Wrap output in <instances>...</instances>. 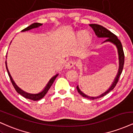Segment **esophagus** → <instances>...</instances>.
<instances>
[{"label":"esophagus","instance_id":"34e87169","mask_svg":"<svg viewBox=\"0 0 133 133\" xmlns=\"http://www.w3.org/2000/svg\"><path fill=\"white\" fill-rule=\"evenodd\" d=\"M76 62L74 61H68V62L66 63V64H65V67L66 69H71L72 68V67H74V65H75Z\"/></svg>","mask_w":133,"mask_h":133}]
</instances>
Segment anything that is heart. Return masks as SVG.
<instances>
[{"mask_svg": "<svg viewBox=\"0 0 133 133\" xmlns=\"http://www.w3.org/2000/svg\"><path fill=\"white\" fill-rule=\"evenodd\" d=\"M77 38L81 41L83 46H86L90 41L89 34L88 32H81L77 34Z\"/></svg>", "mask_w": 133, "mask_h": 133, "instance_id": "obj_1", "label": "heart"}]
</instances>
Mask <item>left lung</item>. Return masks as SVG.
<instances>
[{
  "label": "left lung",
  "instance_id": "obj_1",
  "mask_svg": "<svg viewBox=\"0 0 133 133\" xmlns=\"http://www.w3.org/2000/svg\"><path fill=\"white\" fill-rule=\"evenodd\" d=\"M89 25L92 28V29L94 30V31L95 32V34L96 36L98 37H107L106 41L104 42H111L114 44H115L117 47V49H118V54H119V71L117 72V74L116 77V78L114 79V82H112V84L111 85V86L109 88V89H108L105 92H104L103 94H102L101 95L97 96V97H89V96H86V94H84L83 92H81L80 91V89H79V87L77 86V90L78 91L79 94L81 95L82 97H85V98L88 99H99L100 97H103V96H106L107 94H108L111 91H112V89L115 88V86H116L117 82H118L119 79L121 74L122 71H123V67H124V51H123V45H122L121 42L119 40V39L116 36L115 34H114L113 33L111 32V31H109V30H108L107 29L105 28L102 26V25H98V24H89Z\"/></svg>",
  "mask_w": 133,
  "mask_h": 133
}]
</instances>
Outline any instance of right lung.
<instances>
[{"mask_svg":"<svg viewBox=\"0 0 133 133\" xmlns=\"http://www.w3.org/2000/svg\"><path fill=\"white\" fill-rule=\"evenodd\" d=\"M42 25V24H41V23H34V24H31V25H29V26H28L27 27H26V28L24 29H23L22 30V32L26 31V30H30V29H34V28H37V27L41 26V25ZM5 65H6V69H7V72H8L9 76V77H10V81H11L12 84L14 88H15L16 91L18 93H19V94H21V96H22L23 97H25V98L29 99H30V100L38 101V100L41 99L42 97H44V96L46 94L47 91H49V89L51 87L52 84L53 82H54V80L56 79V77H57V76H58V74H57V75L54 76V77H52V78L51 79V80L49 81L48 84H47V86H45V88H44V89L42 91V92L38 93V94H30V93H27L26 92H25V91H22V89H20L19 87L17 86V85L16 84V83H15L14 81H13L12 78L10 73H9L8 69H7V64H6V62H5Z\"/></svg>","mask_w":133,"mask_h":133,"instance_id":"right-lung-1","label":"right lung"}]
</instances>
